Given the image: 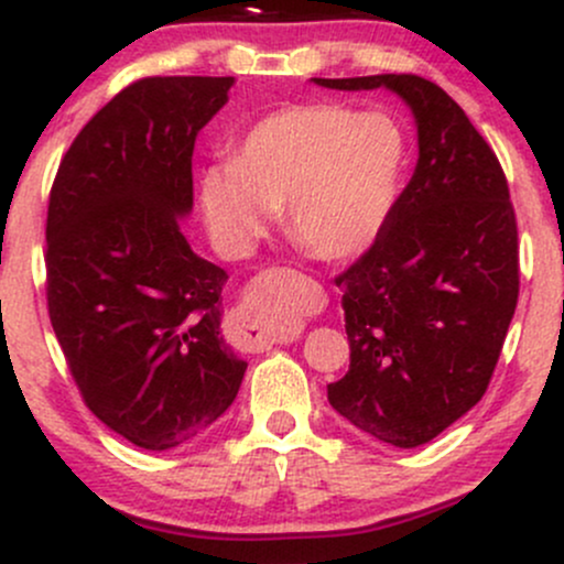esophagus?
Instances as JSON below:
<instances>
[{"mask_svg": "<svg viewBox=\"0 0 564 564\" xmlns=\"http://www.w3.org/2000/svg\"><path fill=\"white\" fill-rule=\"evenodd\" d=\"M300 321L289 313L286 302L273 294V289L264 286L262 281H254L243 294L241 304L230 313L228 334L236 341V347L249 349H268L275 341L289 339L296 334Z\"/></svg>", "mask_w": 564, "mask_h": 564, "instance_id": "esophagus-1", "label": "esophagus"}]
</instances>
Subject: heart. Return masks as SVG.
Instances as JSON below:
<instances>
[{
	"instance_id": "heart-1",
	"label": "heart",
	"mask_w": 564,
	"mask_h": 564,
	"mask_svg": "<svg viewBox=\"0 0 564 564\" xmlns=\"http://www.w3.org/2000/svg\"><path fill=\"white\" fill-rule=\"evenodd\" d=\"M408 159V134L390 113L302 102L257 121L230 166L204 174L200 200L223 243L246 246L268 209H281L291 241L321 260H347L390 219Z\"/></svg>"
}]
</instances>
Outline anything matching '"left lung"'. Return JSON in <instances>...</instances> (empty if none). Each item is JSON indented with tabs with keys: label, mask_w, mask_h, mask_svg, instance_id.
<instances>
[{
	"label": "left lung",
	"mask_w": 564,
	"mask_h": 564,
	"mask_svg": "<svg viewBox=\"0 0 564 564\" xmlns=\"http://www.w3.org/2000/svg\"><path fill=\"white\" fill-rule=\"evenodd\" d=\"M315 82L387 87L416 116L411 183L377 241L334 278L349 371L328 384V403L349 424L416 448L480 403L514 318L520 241L507 174L435 82L416 74Z\"/></svg>",
	"instance_id": "left-lung-1"
}]
</instances>
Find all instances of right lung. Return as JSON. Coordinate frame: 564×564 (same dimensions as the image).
Masks as SVG:
<instances>
[{
    "mask_svg": "<svg viewBox=\"0 0 564 564\" xmlns=\"http://www.w3.org/2000/svg\"><path fill=\"white\" fill-rule=\"evenodd\" d=\"M232 76H145L70 142L47 206V313L84 405L170 451L228 411L246 364L219 334L228 273L187 246L193 145Z\"/></svg>",
    "mask_w": 564,
    "mask_h": 564,
    "instance_id": "obj_1",
    "label": "right lung"
}]
</instances>
